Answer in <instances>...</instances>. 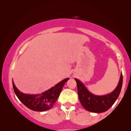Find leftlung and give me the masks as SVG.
<instances>
[{
	"mask_svg": "<svg viewBox=\"0 0 131 131\" xmlns=\"http://www.w3.org/2000/svg\"><path fill=\"white\" fill-rule=\"evenodd\" d=\"M78 87L79 101L85 110L93 113H103L107 111L117 100L123 85V75L116 88L110 94L105 95H96L88 91V89L80 81L75 79Z\"/></svg>",
	"mask_w": 131,
	"mask_h": 131,
	"instance_id": "left-lung-1",
	"label": "left lung"
}]
</instances>
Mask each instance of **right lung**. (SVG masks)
<instances>
[{
	"label": "right lung",
	"mask_w": 131,
	"mask_h": 131,
	"mask_svg": "<svg viewBox=\"0 0 131 131\" xmlns=\"http://www.w3.org/2000/svg\"><path fill=\"white\" fill-rule=\"evenodd\" d=\"M68 79L69 78H66L44 92L35 95L23 94L16 88L13 81L12 83L16 95L26 107L36 112H44L51 109L59 97L64 84Z\"/></svg>",
	"instance_id": "obj_1"
}]
</instances>
